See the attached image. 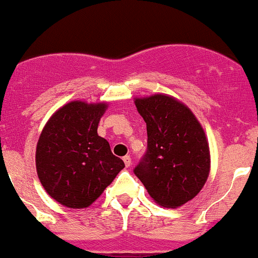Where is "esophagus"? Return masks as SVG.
Listing matches in <instances>:
<instances>
[{
  "label": "esophagus",
  "instance_id": "34e87169",
  "mask_svg": "<svg viewBox=\"0 0 258 258\" xmlns=\"http://www.w3.org/2000/svg\"><path fill=\"white\" fill-rule=\"evenodd\" d=\"M123 161H124V164H125V166L126 168H129L130 165H132V158H130L129 155H125L123 158Z\"/></svg>",
  "mask_w": 258,
  "mask_h": 258
}]
</instances>
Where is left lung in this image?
Masks as SVG:
<instances>
[{
    "mask_svg": "<svg viewBox=\"0 0 258 258\" xmlns=\"http://www.w3.org/2000/svg\"><path fill=\"white\" fill-rule=\"evenodd\" d=\"M147 123V151L134 168L149 195L164 208L195 198L210 171L208 140L186 105L164 94L135 100Z\"/></svg>",
    "mask_w": 258,
    "mask_h": 258,
    "instance_id": "obj_1",
    "label": "left lung"
}]
</instances>
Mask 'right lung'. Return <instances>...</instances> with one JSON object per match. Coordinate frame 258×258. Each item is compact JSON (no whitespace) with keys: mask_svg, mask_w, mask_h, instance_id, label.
<instances>
[{"mask_svg":"<svg viewBox=\"0 0 258 258\" xmlns=\"http://www.w3.org/2000/svg\"><path fill=\"white\" fill-rule=\"evenodd\" d=\"M105 108L103 103H68L54 113L39 137L37 174L47 192L67 208L94 203L125 166L97 133Z\"/></svg>","mask_w":258,"mask_h":258,"instance_id":"right-lung-1","label":"right lung"}]
</instances>
